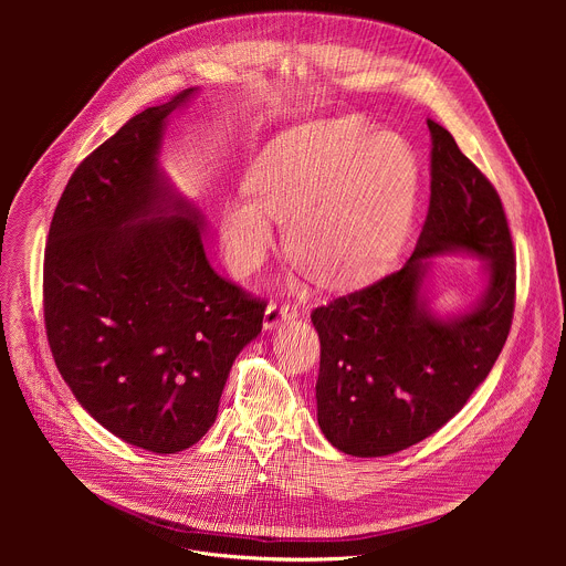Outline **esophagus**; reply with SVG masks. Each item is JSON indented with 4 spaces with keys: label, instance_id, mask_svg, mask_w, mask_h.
Instances as JSON below:
<instances>
[{
    "label": "esophagus",
    "instance_id": "1",
    "mask_svg": "<svg viewBox=\"0 0 566 566\" xmlns=\"http://www.w3.org/2000/svg\"><path fill=\"white\" fill-rule=\"evenodd\" d=\"M300 315V308L289 302H271L264 311V329L277 327L282 319H295Z\"/></svg>",
    "mask_w": 566,
    "mask_h": 566
}]
</instances>
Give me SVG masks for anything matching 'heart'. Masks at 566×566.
<instances>
[{
  "mask_svg": "<svg viewBox=\"0 0 566 566\" xmlns=\"http://www.w3.org/2000/svg\"><path fill=\"white\" fill-rule=\"evenodd\" d=\"M244 192L249 201H223L219 214L230 269L249 275L262 264L271 218L284 226L289 260L317 286L340 289L378 269L408 226L417 166L396 136L356 118L315 120L262 149Z\"/></svg>",
  "mask_w": 566,
  "mask_h": 566,
  "instance_id": "1",
  "label": "heart"
}]
</instances>
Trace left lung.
Returning a JSON list of instances; mask_svg holds the SVG:
<instances>
[{
	"mask_svg": "<svg viewBox=\"0 0 566 566\" xmlns=\"http://www.w3.org/2000/svg\"><path fill=\"white\" fill-rule=\"evenodd\" d=\"M430 208L412 258L382 280L317 306V423L352 457L406 450L446 426L493 369L515 311V253L502 199L428 120ZM468 252L488 260V289L475 306L439 318L422 282L428 259Z\"/></svg>",
	"mask_w": 566,
	"mask_h": 566,
	"instance_id": "1",
	"label": "left lung"
}]
</instances>
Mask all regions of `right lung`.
I'll return each instance as SVG.
<instances>
[{
	"label": "right lung",
	"mask_w": 566,
	"mask_h": 566,
	"mask_svg": "<svg viewBox=\"0 0 566 566\" xmlns=\"http://www.w3.org/2000/svg\"><path fill=\"white\" fill-rule=\"evenodd\" d=\"M195 92L136 114L75 168L44 249V325L64 382L105 430L156 454L210 430L266 308L214 273L203 214L158 168L168 116Z\"/></svg>",
	"instance_id": "1"
}]
</instances>
